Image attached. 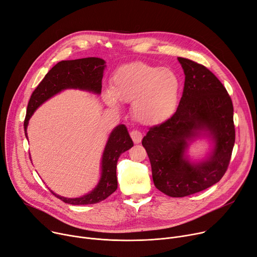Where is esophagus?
<instances>
[{
  "mask_svg": "<svg viewBox=\"0 0 257 257\" xmlns=\"http://www.w3.org/2000/svg\"><path fill=\"white\" fill-rule=\"evenodd\" d=\"M130 135H131L132 140H133L134 143H136V144L140 143L141 140H142V138H143L142 133H141L140 131H137V130H133V131L130 133Z\"/></svg>",
  "mask_w": 257,
  "mask_h": 257,
  "instance_id": "obj_1",
  "label": "esophagus"
}]
</instances>
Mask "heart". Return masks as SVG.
Masks as SVG:
<instances>
[{
  "label": "heart",
  "instance_id": "b5f03b06",
  "mask_svg": "<svg viewBox=\"0 0 257 257\" xmlns=\"http://www.w3.org/2000/svg\"><path fill=\"white\" fill-rule=\"evenodd\" d=\"M180 82L170 69L134 62L120 66L111 79V91L104 99L116 105L117 98L133 101L132 113L139 122L155 125L168 120L176 111Z\"/></svg>",
  "mask_w": 257,
  "mask_h": 257
}]
</instances>
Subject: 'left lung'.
Segmentation results:
<instances>
[{"instance_id": "obj_1", "label": "left lung", "mask_w": 257, "mask_h": 257, "mask_svg": "<svg viewBox=\"0 0 257 257\" xmlns=\"http://www.w3.org/2000/svg\"><path fill=\"white\" fill-rule=\"evenodd\" d=\"M185 87L176 112L150 127L142 145L152 164L154 184L170 197H185L217 184L228 168L235 140L233 105L223 84L205 66L178 57ZM202 131L214 141L213 152L193 164L185 157L188 142Z\"/></svg>"}]
</instances>
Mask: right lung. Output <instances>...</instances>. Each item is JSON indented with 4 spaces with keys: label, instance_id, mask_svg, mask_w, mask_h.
<instances>
[{
    "label": "right lung",
    "instance_id": "1",
    "mask_svg": "<svg viewBox=\"0 0 257 257\" xmlns=\"http://www.w3.org/2000/svg\"><path fill=\"white\" fill-rule=\"evenodd\" d=\"M104 61L100 58L89 57L77 60H67L57 63L43 78L30 97L24 121L27 137L29 119L35 110L55 94L67 88L81 89L99 94ZM28 138V137H27ZM134 145L124 124H119L111 133L101 160V176L96 188L80 198H65L52 192L57 198L72 205L94 204L104 200L117 189L116 167L120 155Z\"/></svg>",
    "mask_w": 257,
    "mask_h": 257
}]
</instances>
